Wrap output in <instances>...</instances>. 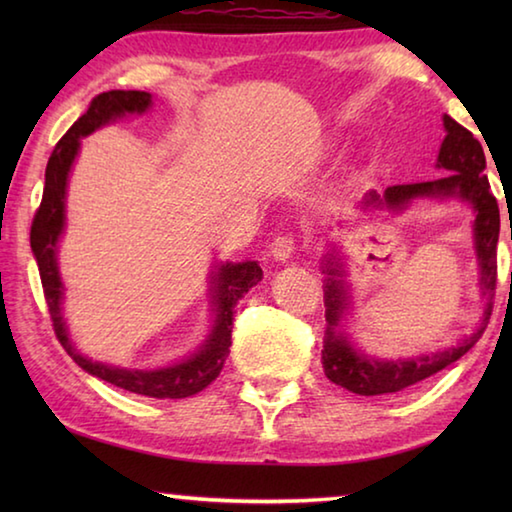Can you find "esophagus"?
Segmentation results:
<instances>
[{"label":"esophagus","mask_w":512,"mask_h":512,"mask_svg":"<svg viewBox=\"0 0 512 512\" xmlns=\"http://www.w3.org/2000/svg\"><path fill=\"white\" fill-rule=\"evenodd\" d=\"M293 250H296V239H293L291 235H282L273 239L271 244V257L275 259V262H289V257L293 255Z\"/></svg>","instance_id":"obj_1"}]
</instances>
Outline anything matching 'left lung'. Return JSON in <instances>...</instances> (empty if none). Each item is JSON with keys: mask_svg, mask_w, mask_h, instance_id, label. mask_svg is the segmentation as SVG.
<instances>
[{"mask_svg": "<svg viewBox=\"0 0 512 512\" xmlns=\"http://www.w3.org/2000/svg\"><path fill=\"white\" fill-rule=\"evenodd\" d=\"M445 140L440 144L436 169L447 171L445 178L429 183L393 185L384 194L368 192L361 201L363 212H393L400 214L413 201H461L472 207L474 223L472 237L476 262H479V289L483 298V314L470 336L456 345L438 352L413 354L400 359H377L361 352L345 332V316H350L352 296L348 282L343 280L348 271L343 268L339 248L329 246L323 257L325 273V339H323V370L329 381L348 388L357 395H388L400 393L420 381L436 375L449 363L474 348L488 325L492 311V296L497 287V241H499V205L490 194V183L485 178V155L476 137L461 124L443 115ZM512 239V230H510Z\"/></svg>", "mask_w": 512, "mask_h": 512, "instance_id": "obj_1", "label": "left lung"}]
</instances>
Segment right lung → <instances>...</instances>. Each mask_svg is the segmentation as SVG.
Listing matches in <instances>:
<instances>
[{
  "instance_id": "obj_1",
  "label": "right lung",
  "mask_w": 512,
  "mask_h": 512,
  "mask_svg": "<svg viewBox=\"0 0 512 512\" xmlns=\"http://www.w3.org/2000/svg\"><path fill=\"white\" fill-rule=\"evenodd\" d=\"M153 97L140 90H110L94 97L88 112L65 133L63 140L56 144L54 153L47 162L45 171V192L42 203L33 216L31 225V250L38 262L42 289H45L47 307L54 320L56 336L79 366L92 377H99L108 384L124 388L128 393L155 397V400H180V397L196 395L210 386L219 377L223 361L228 357L232 345V320H235L237 302L246 293L262 282V268L257 262H221L210 273V302H212V327L205 341L187 354L185 359L173 361L169 366L158 368H121L110 363L92 361L74 348L69 339V329L63 318L65 284L58 271V241L65 232V203L69 173L81 151L83 137L92 135L99 128L124 119L126 115H144L151 110Z\"/></svg>"
}]
</instances>
